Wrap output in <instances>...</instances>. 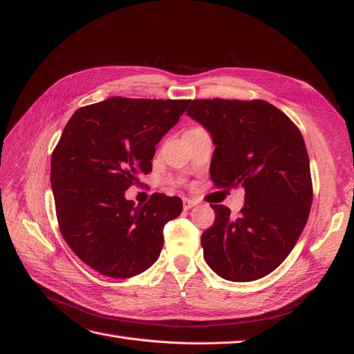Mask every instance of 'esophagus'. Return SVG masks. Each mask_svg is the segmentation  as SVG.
<instances>
[{"label":"esophagus","mask_w":354,"mask_h":354,"mask_svg":"<svg viewBox=\"0 0 354 354\" xmlns=\"http://www.w3.org/2000/svg\"><path fill=\"white\" fill-rule=\"evenodd\" d=\"M196 205V201H194V199H190V198H185L183 199V208L187 211V209H190L192 207H195Z\"/></svg>","instance_id":"34e87169"}]
</instances>
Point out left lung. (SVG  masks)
Instances as JSON below:
<instances>
[{
  "label": "left lung",
  "instance_id": "obj_1",
  "mask_svg": "<svg viewBox=\"0 0 354 354\" xmlns=\"http://www.w3.org/2000/svg\"><path fill=\"white\" fill-rule=\"evenodd\" d=\"M187 116L216 145L214 185L245 189L236 220L227 207L211 205L216 221L201 236L205 261L223 279H260L282 264L308 218L313 189L304 138L264 100H194Z\"/></svg>",
  "mask_w": 354,
  "mask_h": 354
}]
</instances>
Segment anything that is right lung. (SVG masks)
<instances>
[{"mask_svg": "<svg viewBox=\"0 0 354 354\" xmlns=\"http://www.w3.org/2000/svg\"><path fill=\"white\" fill-rule=\"evenodd\" d=\"M190 100L111 97L72 115L51 156L59 227L91 269L127 279L151 267L164 245V226L180 216L177 196L155 194L145 205L125 190L152 171L155 146Z\"/></svg>", "mask_w": 354, "mask_h": 354, "instance_id": "add662e5", "label": "right lung"}]
</instances>
